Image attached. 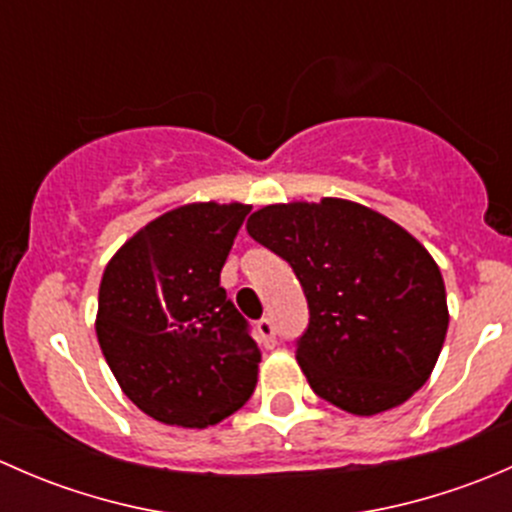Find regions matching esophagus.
<instances>
[{"mask_svg": "<svg viewBox=\"0 0 512 512\" xmlns=\"http://www.w3.org/2000/svg\"><path fill=\"white\" fill-rule=\"evenodd\" d=\"M257 332H260V342L265 344V347H275V324H272V319L262 317L260 322H257Z\"/></svg>", "mask_w": 512, "mask_h": 512, "instance_id": "obj_1", "label": "esophagus"}]
</instances>
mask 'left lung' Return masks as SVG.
<instances>
[{"instance_id":"8db88e82","label":"left lung","mask_w":512,"mask_h":512,"mask_svg":"<svg viewBox=\"0 0 512 512\" xmlns=\"http://www.w3.org/2000/svg\"><path fill=\"white\" fill-rule=\"evenodd\" d=\"M252 240L297 275L309 324L297 361L329 404L374 416L428 381L448 329L443 277L414 235L352 200L267 205Z\"/></svg>"}]
</instances>
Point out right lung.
Segmentation results:
<instances>
[{
  "label": "right lung",
  "instance_id": "right-lung-1",
  "mask_svg": "<svg viewBox=\"0 0 512 512\" xmlns=\"http://www.w3.org/2000/svg\"><path fill=\"white\" fill-rule=\"evenodd\" d=\"M250 210L242 203L170 210L103 270L98 344L123 394L160 423L213 426L255 391L260 349L220 287Z\"/></svg>",
  "mask_w": 512,
  "mask_h": 512
}]
</instances>
